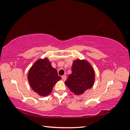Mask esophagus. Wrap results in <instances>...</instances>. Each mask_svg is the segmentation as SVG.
<instances>
[{
  "label": "esophagus",
  "mask_w": 130,
  "mask_h": 130,
  "mask_svg": "<svg viewBox=\"0 0 130 130\" xmlns=\"http://www.w3.org/2000/svg\"><path fill=\"white\" fill-rule=\"evenodd\" d=\"M66 78H67V76H66V75H63L62 76V79L63 81H65Z\"/></svg>",
  "instance_id": "obj_1"
}]
</instances>
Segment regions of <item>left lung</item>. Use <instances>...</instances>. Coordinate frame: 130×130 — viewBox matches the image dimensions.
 I'll return each mask as SVG.
<instances>
[{
	"label": "left lung",
	"mask_w": 130,
	"mask_h": 130,
	"mask_svg": "<svg viewBox=\"0 0 130 130\" xmlns=\"http://www.w3.org/2000/svg\"><path fill=\"white\" fill-rule=\"evenodd\" d=\"M94 72L93 68L85 60L74 61L72 67V73L65 83L72 92L76 94H83L93 86Z\"/></svg>",
	"instance_id": "1"
}]
</instances>
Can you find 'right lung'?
Returning <instances> with one entry per match:
<instances>
[{"label": "right lung", "instance_id": "add662e5", "mask_svg": "<svg viewBox=\"0 0 130 130\" xmlns=\"http://www.w3.org/2000/svg\"><path fill=\"white\" fill-rule=\"evenodd\" d=\"M27 77L31 88L42 96L51 93L55 84L61 79L47 58L37 61L30 68Z\"/></svg>", "mask_w": 130, "mask_h": 130}]
</instances>
